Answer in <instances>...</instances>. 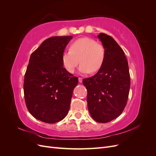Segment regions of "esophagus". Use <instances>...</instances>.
<instances>
[{"label":"esophagus","instance_id":"obj_1","mask_svg":"<svg viewBox=\"0 0 156 156\" xmlns=\"http://www.w3.org/2000/svg\"><path fill=\"white\" fill-rule=\"evenodd\" d=\"M79 83H82V82H83V78L79 77Z\"/></svg>","mask_w":156,"mask_h":156}]
</instances>
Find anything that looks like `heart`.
Wrapping results in <instances>:
<instances>
[{
  "mask_svg": "<svg viewBox=\"0 0 156 156\" xmlns=\"http://www.w3.org/2000/svg\"><path fill=\"white\" fill-rule=\"evenodd\" d=\"M106 50L103 45L97 43L90 37H81L74 41L70 50L65 51L62 55L64 67L73 73L80 63L79 72L81 73H94L101 69L105 62Z\"/></svg>",
  "mask_w": 156,
  "mask_h": 156,
  "instance_id": "b5f03b06",
  "label": "heart"
}]
</instances>
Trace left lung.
Wrapping results in <instances>:
<instances>
[{
    "label": "left lung",
    "mask_w": 156,
    "mask_h": 156,
    "mask_svg": "<svg viewBox=\"0 0 156 156\" xmlns=\"http://www.w3.org/2000/svg\"><path fill=\"white\" fill-rule=\"evenodd\" d=\"M98 38L106 50L105 62L94 76L84 79L87 105L92 119L107 123L119 116L127 104L130 75L124 52L110 36L100 33Z\"/></svg>",
    "instance_id": "left-lung-1"
}]
</instances>
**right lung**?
Returning a JSON list of instances; mask_svg holds the SVG:
<instances>
[{
    "label": "right lung",
    "mask_w": 156,
    "mask_h": 156,
    "mask_svg": "<svg viewBox=\"0 0 156 156\" xmlns=\"http://www.w3.org/2000/svg\"><path fill=\"white\" fill-rule=\"evenodd\" d=\"M72 36H53L31 54L24 80L25 100L35 119L49 124L62 120L69 109L78 77L63 67L62 55Z\"/></svg>",
    "instance_id": "obj_1"
}]
</instances>
